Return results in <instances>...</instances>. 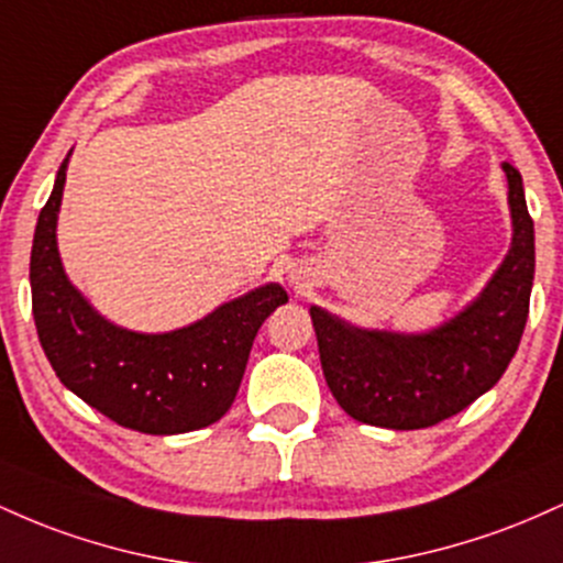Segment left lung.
<instances>
[{
  "label": "left lung",
  "instance_id": "8db88e82",
  "mask_svg": "<svg viewBox=\"0 0 563 563\" xmlns=\"http://www.w3.org/2000/svg\"><path fill=\"white\" fill-rule=\"evenodd\" d=\"M514 242L476 300L431 332L362 330L311 306L319 358L340 407L366 426L418 431L463 412L519 351L534 282V223L521 173L503 162Z\"/></svg>",
  "mask_w": 563,
  "mask_h": 563
}]
</instances>
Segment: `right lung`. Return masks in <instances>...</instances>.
Here are the masks:
<instances>
[{
    "label": "right lung",
    "instance_id": "1",
    "mask_svg": "<svg viewBox=\"0 0 563 563\" xmlns=\"http://www.w3.org/2000/svg\"><path fill=\"white\" fill-rule=\"evenodd\" d=\"M66 167L68 156L36 220L31 247V308L44 356L68 390L117 426L151 435L212 426L231 409L252 340L287 302V292L279 284H265L223 302L197 324L164 334L111 324L63 271L55 225Z\"/></svg>",
    "mask_w": 563,
    "mask_h": 563
}]
</instances>
